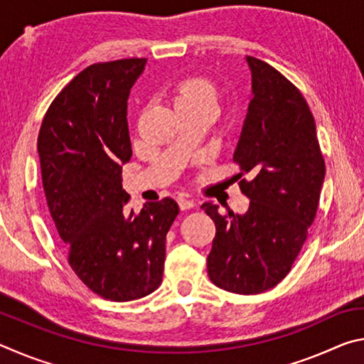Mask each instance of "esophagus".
Listing matches in <instances>:
<instances>
[{
    "mask_svg": "<svg viewBox=\"0 0 364 364\" xmlns=\"http://www.w3.org/2000/svg\"><path fill=\"white\" fill-rule=\"evenodd\" d=\"M178 205H180L181 210H189V208H193L196 204L193 199H189V197L183 196V197H178Z\"/></svg>",
    "mask_w": 364,
    "mask_h": 364,
    "instance_id": "34e87169",
    "label": "esophagus"
}]
</instances>
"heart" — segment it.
Returning <instances> with one entry per match:
<instances>
[{"label":"heart","instance_id":"1","mask_svg":"<svg viewBox=\"0 0 364 364\" xmlns=\"http://www.w3.org/2000/svg\"><path fill=\"white\" fill-rule=\"evenodd\" d=\"M175 109L208 107L217 110L218 88L204 77H189L178 83L173 93Z\"/></svg>","mask_w":364,"mask_h":364}]
</instances>
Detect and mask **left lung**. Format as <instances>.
<instances>
[{
    "mask_svg": "<svg viewBox=\"0 0 364 364\" xmlns=\"http://www.w3.org/2000/svg\"><path fill=\"white\" fill-rule=\"evenodd\" d=\"M252 101L232 160L250 199L244 215L202 204L217 226L208 278L234 294H260L286 278L316 217L326 165L315 119L300 91L274 67L252 56Z\"/></svg>",
    "mask_w": 364,
    "mask_h": 364,
    "instance_id": "1",
    "label": "left lung"
}]
</instances>
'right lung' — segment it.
I'll use <instances>...</instances> for the list:
<instances>
[{
  "label": "right lung",
  "mask_w": 364,
  "mask_h": 364,
  "mask_svg": "<svg viewBox=\"0 0 364 364\" xmlns=\"http://www.w3.org/2000/svg\"><path fill=\"white\" fill-rule=\"evenodd\" d=\"M147 59L86 67L56 96L38 134L43 189L70 268L102 299L146 297L162 282L165 237L180 213L165 197L128 213L127 101Z\"/></svg>",
  "instance_id": "1"
}]
</instances>
